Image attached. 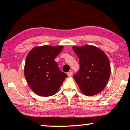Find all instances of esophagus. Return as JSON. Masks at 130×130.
<instances>
[{
  "label": "esophagus",
  "instance_id": "34e87169",
  "mask_svg": "<svg viewBox=\"0 0 130 130\" xmlns=\"http://www.w3.org/2000/svg\"><path fill=\"white\" fill-rule=\"evenodd\" d=\"M67 75L69 76H71L72 75V74H73V72H72V71H70L69 72H67Z\"/></svg>",
  "mask_w": 130,
  "mask_h": 130
}]
</instances>
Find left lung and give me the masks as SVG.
<instances>
[{
	"label": "left lung",
	"mask_w": 130,
	"mask_h": 130,
	"mask_svg": "<svg viewBox=\"0 0 130 130\" xmlns=\"http://www.w3.org/2000/svg\"><path fill=\"white\" fill-rule=\"evenodd\" d=\"M79 59L80 69L73 78L86 95L91 96L102 91L110 75L108 57L100 49L91 45L73 46Z\"/></svg>",
	"instance_id": "1"
}]
</instances>
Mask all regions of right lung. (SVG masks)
Instances as JSON below:
<instances>
[{
	"mask_svg": "<svg viewBox=\"0 0 130 130\" xmlns=\"http://www.w3.org/2000/svg\"><path fill=\"white\" fill-rule=\"evenodd\" d=\"M63 46L43 45L35 47L28 53L24 66V76L32 90L43 97L58 91L67 75L61 72L54 59Z\"/></svg>",
	"mask_w": 130,
	"mask_h": 130,
	"instance_id": "obj_1",
	"label": "right lung"
}]
</instances>
